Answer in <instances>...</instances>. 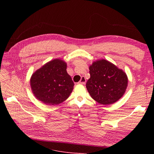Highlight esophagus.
Instances as JSON below:
<instances>
[{
  "instance_id": "obj_1",
  "label": "esophagus",
  "mask_w": 154,
  "mask_h": 154,
  "mask_svg": "<svg viewBox=\"0 0 154 154\" xmlns=\"http://www.w3.org/2000/svg\"><path fill=\"white\" fill-rule=\"evenodd\" d=\"M85 82H86V79L84 77H82L81 79H80V80L79 82V83L80 84H82V85H84L85 84Z\"/></svg>"
}]
</instances>
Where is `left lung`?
Segmentation results:
<instances>
[{"label":"left lung","mask_w":154,"mask_h":154,"mask_svg":"<svg viewBox=\"0 0 154 154\" xmlns=\"http://www.w3.org/2000/svg\"><path fill=\"white\" fill-rule=\"evenodd\" d=\"M91 77L86 84L91 97L102 105H110L124 94L128 84L125 73L108 60L102 59L89 67Z\"/></svg>","instance_id":"left-lung-1"}]
</instances>
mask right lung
<instances>
[{"label": "right lung", "mask_w": 154, "mask_h": 154, "mask_svg": "<svg viewBox=\"0 0 154 154\" xmlns=\"http://www.w3.org/2000/svg\"><path fill=\"white\" fill-rule=\"evenodd\" d=\"M66 69V62L54 59L36 70L30 78L31 88L35 97L48 106L66 100L74 85Z\"/></svg>", "instance_id": "1"}]
</instances>
